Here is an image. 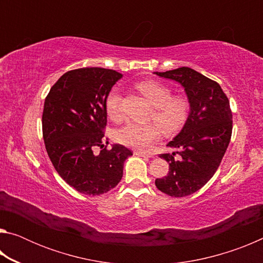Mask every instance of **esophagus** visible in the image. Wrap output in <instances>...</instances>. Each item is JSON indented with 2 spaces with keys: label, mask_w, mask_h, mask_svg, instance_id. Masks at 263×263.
Instances as JSON below:
<instances>
[{
  "label": "esophagus",
  "mask_w": 263,
  "mask_h": 263,
  "mask_svg": "<svg viewBox=\"0 0 263 263\" xmlns=\"http://www.w3.org/2000/svg\"><path fill=\"white\" fill-rule=\"evenodd\" d=\"M135 154L136 155H139V157H144V158H151V157H152V155H151V154H147V153H145V152H141V151H136Z\"/></svg>",
  "instance_id": "obj_1"
}]
</instances>
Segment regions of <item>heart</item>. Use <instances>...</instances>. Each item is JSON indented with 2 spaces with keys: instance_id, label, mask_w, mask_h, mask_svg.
I'll return each instance as SVG.
<instances>
[{
  "instance_id": "obj_1",
  "label": "heart",
  "mask_w": 263,
  "mask_h": 263,
  "mask_svg": "<svg viewBox=\"0 0 263 263\" xmlns=\"http://www.w3.org/2000/svg\"><path fill=\"white\" fill-rule=\"evenodd\" d=\"M151 104L154 106L151 119L157 122L166 133H174L183 126L190 112L189 101L183 96H173L171 88L164 84L146 80L137 83ZM122 94L117 87L111 89L105 97V111L114 122L122 119ZM161 131L155 123L139 124L128 122L115 133L117 142L127 147L147 152L160 139Z\"/></svg>"
}]
</instances>
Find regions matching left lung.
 Masks as SVG:
<instances>
[{
	"label": "left lung",
	"instance_id": "8db88e82",
	"mask_svg": "<svg viewBox=\"0 0 263 263\" xmlns=\"http://www.w3.org/2000/svg\"><path fill=\"white\" fill-rule=\"evenodd\" d=\"M155 74L179 82L190 103L183 128L167 144L176 152L160 154L169 163L168 174L155 180L163 194L184 197L205 185L219 167L232 136V111L219 84L194 69L180 67Z\"/></svg>",
	"mask_w": 263,
	"mask_h": 263
}]
</instances>
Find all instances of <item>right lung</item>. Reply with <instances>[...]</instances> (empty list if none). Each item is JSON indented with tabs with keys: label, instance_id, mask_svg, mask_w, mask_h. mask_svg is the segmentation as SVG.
Wrapping results in <instances>:
<instances>
[{
	"label": "right lung",
	"instance_id": "obj_1",
	"mask_svg": "<svg viewBox=\"0 0 263 263\" xmlns=\"http://www.w3.org/2000/svg\"><path fill=\"white\" fill-rule=\"evenodd\" d=\"M122 77L100 67L69 70L45 99L42 123L47 154L61 179L79 193L95 196L114 189L132 155L123 145L110 149L104 145L105 97Z\"/></svg>",
	"mask_w": 263,
	"mask_h": 263
}]
</instances>
